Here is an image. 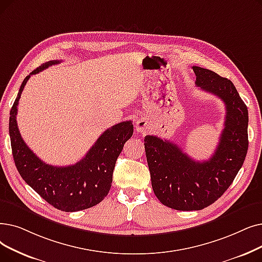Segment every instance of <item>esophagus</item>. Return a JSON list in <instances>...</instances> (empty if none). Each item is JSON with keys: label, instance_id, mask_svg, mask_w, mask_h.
Returning <instances> with one entry per match:
<instances>
[{"label": "esophagus", "instance_id": "obj_1", "mask_svg": "<svg viewBox=\"0 0 262 262\" xmlns=\"http://www.w3.org/2000/svg\"><path fill=\"white\" fill-rule=\"evenodd\" d=\"M147 128H149V122L145 119H139L135 124V129L138 133H144Z\"/></svg>", "mask_w": 262, "mask_h": 262}]
</instances>
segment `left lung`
I'll list each match as a JSON object with an SVG mask.
<instances>
[{"instance_id": "obj_1", "label": "left lung", "mask_w": 262, "mask_h": 262, "mask_svg": "<svg viewBox=\"0 0 262 262\" xmlns=\"http://www.w3.org/2000/svg\"><path fill=\"white\" fill-rule=\"evenodd\" d=\"M192 71L196 85L220 97L226 106L225 127L212 157L194 161L173 142L144 137L154 194L179 211L202 210L217 200L231 185L248 149V111L233 83L207 68L192 66Z\"/></svg>"}]
</instances>
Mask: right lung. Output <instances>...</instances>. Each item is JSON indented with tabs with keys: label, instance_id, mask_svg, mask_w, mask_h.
<instances>
[{
	"label": "right lung",
	"instance_id": "right-lung-1",
	"mask_svg": "<svg viewBox=\"0 0 262 262\" xmlns=\"http://www.w3.org/2000/svg\"><path fill=\"white\" fill-rule=\"evenodd\" d=\"M49 61L25 78L10 110L9 136L15 165L27 184L55 209L76 212L92 208L108 195L116 162L134 132L130 121L121 122L100 135L85 156L75 165L56 167L43 163L22 139L17 125L18 104L29 78L50 65Z\"/></svg>",
	"mask_w": 262,
	"mask_h": 262
}]
</instances>
